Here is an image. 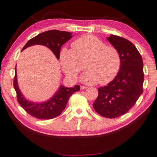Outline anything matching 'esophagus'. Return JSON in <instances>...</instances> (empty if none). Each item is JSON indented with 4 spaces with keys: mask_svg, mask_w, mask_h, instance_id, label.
Masks as SVG:
<instances>
[{
    "mask_svg": "<svg viewBox=\"0 0 157 157\" xmlns=\"http://www.w3.org/2000/svg\"><path fill=\"white\" fill-rule=\"evenodd\" d=\"M80 87H81V90H86L87 88V86H81Z\"/></svg>",
    "mask_w": 157,
    "mask_h": 157,
    "instance_id": "esophagus-1",
    "label": "esophagus"
}]
</instances>
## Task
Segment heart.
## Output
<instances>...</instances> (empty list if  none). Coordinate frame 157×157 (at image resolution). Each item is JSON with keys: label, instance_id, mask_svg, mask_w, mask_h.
Instances as JSON below:
<instances>
[{"label": "heart", "instance_id": "1", "mask_svg": "<svg viewBox=\"0 0 157 157\" xmlns=\"http://www.w3.org/2000/svg\"><path fill=\"white\" fill-rule=\"evenodd\" d=\"M72 49L63 47L59 59L62 68L69 78L75 79L82 70L85 61L86 71L81 79L88 84L99 82L106 84L118 74L121 58L117 49L92 35H85L72 43Z\"/></svg>", "mask_w": 157, "mask_h": 157}]
</instances>
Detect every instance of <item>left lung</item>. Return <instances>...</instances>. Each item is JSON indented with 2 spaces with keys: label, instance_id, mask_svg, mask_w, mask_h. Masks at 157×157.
Instances as JSON below:
<instances>
[{
  "label": "left lung",
  "instance_id": "left-lung-1",
  "mask_svg": "<svg viewBox=\"0 0 157 157\" xmlns=\"http://www.w3.org/2000/svg\"><path fill=\"white\" fill-rule=\"evenodd\" d=\"M107 39L118 51L121 64L115 78L98 88L93 107L103 117L115 118L128 112L143 92V61L136 47L128 39L114 35Z\"/></svg>",
  "mask_w": 157,
  "mask_h": 157
}]
</instances>
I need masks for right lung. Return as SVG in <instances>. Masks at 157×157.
Instances as JSON below:
<instances>
[{"instance_id": "1", "label": "right lung", "mask_w": 157, "mask_h": 157, "mask_svg": "<svg viewBox=\"0 0 157 157\" xmlns=\"http://www.w3.org/2000/svg\"><path fill=\"white\" fill-rule=\"evenodd\" d=\"M71 37L72 35L70 32L58 30L47 31L29 40V41L22 49V51L31 45H45L52 50L55 56L59 59L61 46ZM13 86L17 93L18 103L21 105V106L29 114L41 120L52 119L60 115L65 108L70 97L74 92H78L80 90V86L78 85H76L71 88L61 86L59 90L49 100L43 103L31 102L25 99L19 88L17 79L16 68Z\"/></svg>"}]
</instances>
